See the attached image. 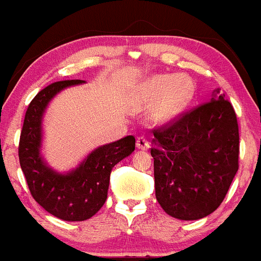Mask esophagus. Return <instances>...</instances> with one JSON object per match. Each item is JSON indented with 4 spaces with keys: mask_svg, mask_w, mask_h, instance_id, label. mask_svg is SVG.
<instances>
[{
    "mask_svg": "<svg viewBox=\"0 0 261 261\" xmlns=\"http://www.w3.org/2000/svg\"><path fill=\"white\" fill-rule=\"evenodd\" d=\"M136 146H137V148H139V149H143V151H146V149H148V148H149V142L147 141V138H146V137H143V136H139L138 138H137Z\"/></svg>",
    "mask_w": 261,
    "mask_h": 261,
    "instance_id": "34e87169",
    "label": "esophagus"
}]
</instances>
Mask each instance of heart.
Listing matches in <instances>:
<instances>
[{
	"instance_id": "heart-1",
	"label": "heart",
	"mask_w": 261,
	"mask_h": 261,
	"mask_svg": "<svg viewBox=\"0 0 261 261\" xmlns=\"http://www.w3.org/2000/svg\"><path fill=\"white\" fill-rule=\"evenodd\" d=\"M194 95V82L185 74H154L139 87L138 96L146 104H154L152 118L164 123L176 117Z\"/></svg>"
}]
</instances>
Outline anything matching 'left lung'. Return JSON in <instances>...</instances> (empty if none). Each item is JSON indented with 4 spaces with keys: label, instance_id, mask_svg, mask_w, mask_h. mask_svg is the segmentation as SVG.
<instances>
[{
    "label": "left lung",
    "instance_id": "1",
    "mask_svg": "<svg viewBox=\"0 0 261 261\" xmlns=\"http://www.w3.org/2000/svg\"><path fill=\"white\" fill-rule=\"evenodd\" d=\"M154 190L171 217H207L223 202L239 170L236 113L216 89L211 101L153 129Z\"/></svg>",
    "mask_w": 261,
    "mask_h": 261
}]
</instances>
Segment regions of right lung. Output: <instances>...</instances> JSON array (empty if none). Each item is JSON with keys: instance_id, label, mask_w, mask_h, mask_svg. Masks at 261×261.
Segmentation results:
<instances>
[{"instance_id": "add662e5", "label": "right lung", "mask_w": 261, "mask_h": 261, "mask_svg": "<svg viewBox=\"0 0 261 261\" xmlns=\"http://www.w3.org/2000/svg\"><path fill=\"white\" fill-rule=\"evenodd\" d=\"M84 82L66 80L43 89L28 107L19 143L20 166L33 198L54 217L71 222L86 221L96 215L107 200L112 169L136 148V138L127 136L97 147L66 174L57 172L44 161L40 147L46 107L62 90Z\"/></svg>"}]
</instances>
